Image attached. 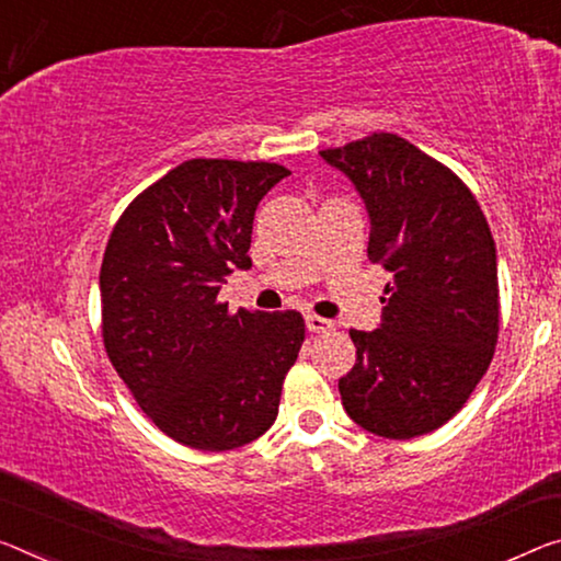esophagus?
Here are the masks:
<instances>
[{"mask_svg":"<svg viewBox=\"0 0 561 561\" xmlns=\"http://www.w3.org/2000/svg\"><path fill=\"white\" fill-rule=\"evenodd\" d=\"M306 329H308L310 333H325V331L333 329V323L329 321V318H321V316H316V313H308V316H306Z\"/></svg>","mask_w":561,"mask_h":561,"instance_id":"obj_1","label":"esophagus"}]
</instances>
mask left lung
Masks as SVG:
<instances>
[{
	"label": "left lung",
	"mask_w": 561,
	"mask_h": 561,
	"mask_svg": "<svg viewBox=\"0 0 561 561\" xmlns=\"http://www.w3.org/2000/svg\"><path fill=\"white\" fill-rule=\"evenodd\" d=\"M364 197L368 261L393 275L381 325L351 331L356 366L339 381L358 426L413 438L459 413L499 339L496 245L463 180L416 145L374 133L321 150Z\"/></svg>",
	"instance_id": "obj_1"
}]
</instances>
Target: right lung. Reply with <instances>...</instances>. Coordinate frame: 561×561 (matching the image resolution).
<instances>
[{"label":"right lung","mask_w":561,"mask_h":561,"mask_svg":"<svg viewBox=\"0 0 561 561\" xmlns=\"http://www.w3.org/2000/svg\"><path fill=\"white\" fill-rule=\"evenodd\" d=\"M288 175L278 162L185 160L110 232L100 268L105 351L137 407L191 449H238L278 416L304 316L230 313L218 293L232 268H251L255 208Z\"/></svg>","instance_id":"obj_1"}]
</instances>
